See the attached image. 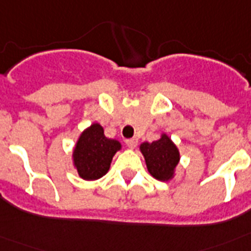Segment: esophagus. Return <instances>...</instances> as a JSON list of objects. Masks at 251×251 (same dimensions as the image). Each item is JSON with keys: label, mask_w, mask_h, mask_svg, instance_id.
Wrapping results in <instances>:
<instances>
[{"label": "esophagus", "mask_w": 251, "mask_h": 251, "mask_svg": "<svg viewBox=\"0 0 251 251\" xmlns=\"http://www.w3.org/2000/svg\"><path fill=\"white\" fill-rule=\"evenodd\" d=\"M126 143H127V146L129 148H134L137 146V143H138V139H137V138L126 139Z\"/></svg>", "instance_id": "1"}]
</instances>
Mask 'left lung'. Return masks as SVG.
<instances>
[{
  "label": "left lung",
  "mask_w": 251,
  "mask_h": 251,
  "mask_svg": "<svg viewBox=\"0 0 251 251\" xmlns=\"http://www.w3.org/2000/svg\"><path fill=\"white\" fill-rule=\"evenodd\" d=\"M139 150L145 157L148 172L154 178L168 181L174 177L176 166L179 162V152L167 134L163 133L161 138L152 143L143 142Z\"/></svg>",
  "instance_id": "1"
}]
</instances>
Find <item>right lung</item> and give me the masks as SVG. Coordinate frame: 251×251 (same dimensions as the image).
<instances>
[{"instance_id": "obj_1", "label": "right lung", "mask_w": 251, "mask_h": 251, "mask_svg": "<svg viewBox=\"0 0 251 251\" xmlns=\"http://www.w3.org/2000/svg\"><path fill=\"white\" fill-rule=\"evenodd\" d=\"M122 148L115 139L106 138L99 123L92 124L80 134L73 152V161L83 179L93 181L109 171L113 156Z\"/></svg>"}]
</instances>
